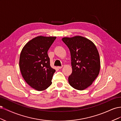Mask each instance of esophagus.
I'll return each instance as SVG.
<instances>
[{
  "label": "esophagus",
  "mask_w": 121,
  "mask_h": 121,
  "mask_svg": "<svg viewBox=\"0 0 121 121\" xmlns=\"http://www.w3.org/2000/svg\"><path fill=\"white\" fill-rule=\"evenodd\" d=\"M62 68H63V66H61V67H57V68H58V69H61Z\"/></svg>",
  "instance_id": "esophagus-1"
}]
</instances>
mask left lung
I'll use <instances>...</instances> for the list:
<instances>
[{
    "label": "left lung",
    "mask_w": 121,
    "mask_h": 121,
    "mask_svg": "<svg viewBox=\"0 0 121 121\" xmlns=\"http://www.w3.org/2000/svg\"><path fill=\"white\" fill-rule=\"evenodd\" d=\"M71 53L72 73L69 83L72 87L83 90L92 85L100 69V60L96 46L81 36L61 39Z\"/></svg>",
    "instance_id": "8db88e82"
}]
</instances>
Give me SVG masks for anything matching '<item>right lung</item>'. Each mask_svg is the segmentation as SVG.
I'll list each match as a JSON object with an SVG mask.
<instances>
[{
  "instance_id": "1",
  "label": "right lung",
  "mask_w": 121,
  "mask_h": 121,
  "mask_svg": "<svg viewBox=\"0 0 121 121\" xmlns=\"http://www.w3.org/2000/svg\"><path fill=\"white\" fill-rule=\"evenodd\" d=\"M56 38L37 36L28 41L21 51V74L28 85L37 91L44 90L52 84L56 70L50 66L47 52Z\"/></svg>"
}]
</instances>
